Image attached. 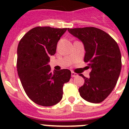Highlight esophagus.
Wrapping results in <instances>:
<instances>
[{
	"label": "esophagus",
	"instance_id": "1",
	"mask_svg": "<svg viewBox=\"0 0 129 129\" xmlns=\"http://www.w3.org/2000/svg\"><path fill=\"white\" fill-rule=\"evenodd\" d=\"M78 76V74L76 73H74V72H71V76H72V77H77V76Z\"/></svg>",
	"mask_w": 129,
	"mask_h": 129
}]
</instances>
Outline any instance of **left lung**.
<instances>
[{"instance_id":"1","label":"left lung","mask_w":129,"mask_h":129,"mask_svg":"<svg viewBox=\"0 0 129 129\" xmlns=\"http://www.w3.org/2000/svg\"><path fill=\"white\" fill-rule=\"evenodd\" d=\"M72 35L84 45V62H89V77L79 89L80 96L90 103H101L117 84L122 68V59L117 42L103 30L94 27L68 28Z\"/></svg>"}]
</instances>
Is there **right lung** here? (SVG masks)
I'll return each instance as SVG.
<instances>
[{
  "label": "right lung",
  "mask_w": 129,
  "mask_h": 129,
  "mask_svg": "<svg viewBox=\"0 0 129 129\" xmlns=\"http://www.w3.org/2000/svg\"><path fill=\"white\" fill-rule=\"evenodd\" d=\"M67 28L36 27L24 35L17 47V70L29 98L39 105L50 107L62 100L63 84L69 81V69L51 71L50 57Z\"/></svg>",
  "instance_id": "right-lung-1"
}]
</instances>
